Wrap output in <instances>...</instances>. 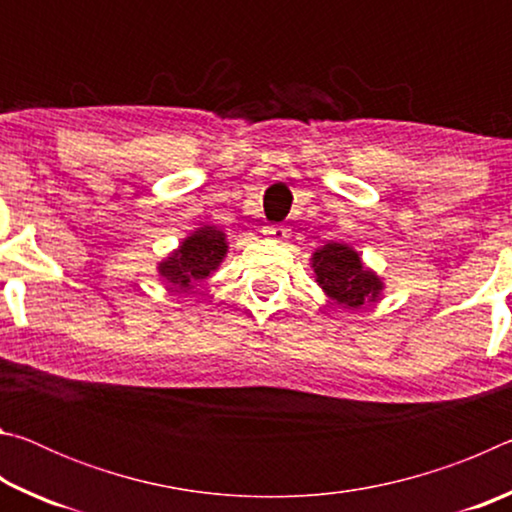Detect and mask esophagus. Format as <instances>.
Returning <instances> with one entry per match:
<instances>
[{
	"label": "esophagus",
	"instance_id": "34e87169",
	"mask_svg": "<svg viewBox=\"0 0 512 512\" xmlns=\"http://www.w3.org/2000/svg\"><path fill=\"white\" fill-rule=\"evenodd\" d=\"M264 235H268L273 241H284L289 237V228L287 225H266Z\"/></svg>",
	"mask_w": 512,
	"mask_h": 512
}]
</instances>
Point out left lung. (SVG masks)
I'll use <instances>...</instances> for the list:
<instances>
[{
	"instance_id": "left-lung-1",
	"label": "left lung",
	"mask_w": 512,
	"mask_h": 512,
	"mask_svg": "<svg viewBox=\"0 0 512 512\" xmlns=\"http://www.w3.org/2000/svg\"><path fill=\"white\" fill-rule=\"evenodd\" d=\"M316 282L329 298L348 309H359L363 302L379 298V277L361 264V257L345 244H327L311 257Z\"/></svg>"
}]
</instances>
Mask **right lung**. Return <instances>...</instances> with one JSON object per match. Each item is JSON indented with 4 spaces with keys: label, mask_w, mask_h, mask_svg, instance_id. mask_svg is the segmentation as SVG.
<instances>
[{
    "label": "right lung",
    "mask_w": 512,
    "mask_h": 512,
    "mask_svg": "<svg viewBox=\"0 0 512 512\" xmlns=\"http://www.w3.org/2000/svg\"><path fill=\"white\" fill-rule=\"evenodd\" d=\"M225 253H228V244H225L223 232L212 225H203L192 237H187L178 250H173L171 257L164 259L158 268L164 280L185 291L205 280L221 264Z\"/></svg>",
    "instance_id": "obj_1"
}]
</instances>
